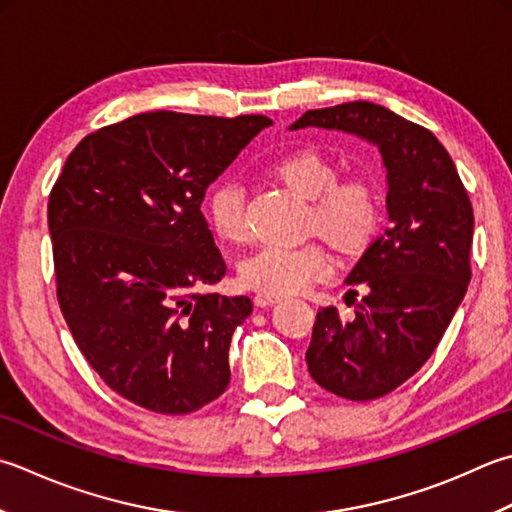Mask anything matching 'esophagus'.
<instances>
[{"instance_id":"esophagus-1","label":"esophagus","mask_w":512,"mask_h":512,"mask_svg":"<svg viewBox=\"0 0 512 512\" xmlns=\"http://www.w3.org/2000/svg\"><path fill=\"white\" fill-rule=\"evenodd\" d=\"M253 302H255V306H257V308H266V306H273V304H277V302H279V297H275V295L257 293Z\"/></svg>"}]
</instances>
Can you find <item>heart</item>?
I'll return each instance as SVG.
<instances>
[{
  "instance_id": "obj_1",
  "label": "heart",
  "mask_w": 512,
  "mask_h": 512,
  "mask_svg": "<svg viewBox=\"0 0 512 512\" xmlns=\"http://www.w3.org/2000/svg\"><path fill=\"white\" fill-rule=\"evenodd\" d=\"M279 182L308 199V230L326 237L344 253L364 250L379 226V199L364 177L337 179L328 157L299 148L270 166ZM206 213L213 233L228 244H244L250 230L244 190L235 182H219L208 193ZM333 273V255L322 244L297 248L264 246L239 264V279L264 295H295Z\"/></svg>"
}]
</instances>
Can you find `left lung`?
<instances>
[{
    "label": "left lung",
    "instance_id": "1",
    "mask_svg": "<svg viewBox=\"0 0 512 512\" xmlns=\"http://www.w3.org/2000/svg\"><path fill=\"white\" fill-rule=\"evenodd\" d=\"M342 130L375 144L388 179V228L346 284L366 295L355 319L317 310L308 373L337 397L368 402L402 386L435 353L470 282L473 206L442 142L428 128L373 102L306 110L290 126ZM348 299V297H346Z\"/></svg>",
    "mask_w": 512,
    "mask_h": 512
}]
</instances>
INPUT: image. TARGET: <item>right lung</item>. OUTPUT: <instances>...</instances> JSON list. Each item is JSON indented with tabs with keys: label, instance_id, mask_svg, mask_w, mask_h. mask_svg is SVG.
I'll return each mask as SVG.
<instances>
[{
	"label": "right lung",
	"instance_id": "right-lung-1",
	"mask_svg": "<svg viewBox=\"0 0 512 512\" xmlns=\"http://www.w3.org/2000/svg\"><path fill=\"white\" fill-rule=\"evenodd\" d=\"M270 124L139 113L86 135L50 190L59 308L88 364L128 402L186 415L226 390L230 337L253 302L204 290L226 264L202 202Z\"/></svg>",
	"mask_w": 512,
	"mask_h": 512
}]
</instances>
